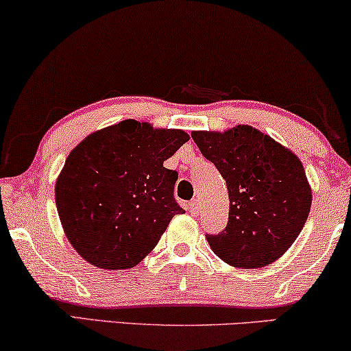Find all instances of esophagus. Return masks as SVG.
Here are the masks:
<instances>
[{"label": "esophagus", "instance_id": "esophagus-1", "mask_svg": "<svg viewBox=\"0 0 351 351\" xmlns=\"http://www.w3.org/2000/svg\"><path fill=\"white\" fill-rule=\"evenodd\" d=\"M186 208H189V213H190V214H193V215L198 214V210H199L198 199H191L190 203H189V206H186Z\"/></svg>", "mask_w": 351, "mask_h": 351}]
</instances>
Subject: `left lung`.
I'll use <instances>...</instances> for the list:
<instances>
[{"instance_id":"left-lung-1","label":"left lung","mask_w":351,"mask_h":351,"mask_svg":"<svg viewBox=\"0 0 351 351\" xmlns=\"http://www.w3.org/2000/svg\"><path fill=\"white\" fill-rule=\"evenodd\" d=\"M191 137L228 189V223L208 234L210 249L238 268L270 265L292 246L310 214L311 189L300 160L246 124Z\"/></svg>"}]
</instances>
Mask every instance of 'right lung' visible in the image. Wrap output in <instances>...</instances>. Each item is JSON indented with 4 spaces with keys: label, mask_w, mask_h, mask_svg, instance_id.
<instances>
[{
    "label": "right lung",
    "mask_w": 351,
    "mask_h": 351,
    "mask_svg": "<svg viewBox=\"0 0 351 351\" xmlns=\"http://www.w3.org/2000/svg\"><path fill=\"white\" fill-rule=\"evenodd\" d=\"M189 134L136 119L95 131L66 158L56 184L62 227L75 251L105 270L136 267L176 214L177 172L162 166Z\"/></svg>",
    "instance_id": "right-lung-1"
}]
</instances>
